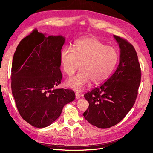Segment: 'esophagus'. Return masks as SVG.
<instances>
[{"label":"esophagus","instance_id":"34e87169","mask_svg":"<svg viewBox=\"0 0 153 153\" xmlns=\"http://www.w3.org/2000/svg\"><path fill=\"white\" fill-rule=\"evenodd\" d=\"M80 97H81V94L78 93H76V98L77 100H78V99L80 98Z\"/></svg>","mask_w":153,"mask_h":153}]
</instances>
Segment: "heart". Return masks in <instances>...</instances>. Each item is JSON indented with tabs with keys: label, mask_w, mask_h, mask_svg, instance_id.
<instances>
[{
	"label": "heart",
	"mask_w": 153,
	"mask_h": 153,
	"mask_svg": "<svg viewBox=\"0 0 153 153\" xmlns=\"http://www.w3.org/2000/svg\"><path fill=\"white\" fill-rule=\"evenodd\" d=\"M118 59L114 48L106 46L97 38L88 36L79 39L73 50L64 47L60 53V61L64 72L75 76L66 81L65 85L76 91H81L91 81L93 84L104 81L114 70Z\"/></svg>",
	"instance_id": "b5f03b06"
}]
</instances>
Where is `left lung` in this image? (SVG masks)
<instances>
[{"label": "left lung", "instance_id": "1", "mask_svg": "<svg viewBox=\"0 0 153 153\" xmlns=\"http://www.w3.org/2000/svg\"><path fill=\"white\" fill-rule=\"evenodd\" d=\"M120 48L119 64L103 84L84 94L89 107L83 115L93 126L108 128L119 123L132 109L141 79L137 55L132 44L114 35Z\"/></svg>", "mask_w": 153, "mask_h": 153}]
</instances>
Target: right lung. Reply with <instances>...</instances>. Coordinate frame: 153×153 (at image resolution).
<instances>
[{"mask_svg":"<svg viewBox=\"0 0 153 153\" xmlns=\"http://www.w3.org/2000/svg\"><path fill=\"white\" fill-rule=\"evenodd\" d=\"M34 30L16 48L11 70V89L20 115L37 128L46 127L74 100L71 89H55L62 79L60 53L63 36H45Z\"/></svg>","mask_w":153,"mask_h":153,"instance_id":"obj_1","label":"right lung"}]
</instances>
